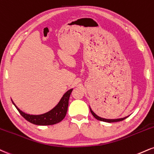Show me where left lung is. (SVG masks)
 I'll list each match as a JSON object with an SVG mask.
<instances>
[{
  "instance_id": "left-lung-1",
  "label": "left lung",
  "mask_w": 154,
  "mask_h": 154,
  "mask_svg": "<svg viewBox=\"0 0 154 154\" xmlns=\"http://www.w3.org/2000/svg\"><path fill=\"white\" fill-rule=\"evenodd\" d=\"M90 110L91 113L92 114V116L95 117L96 119L98 120H100V121H103V122H107V123H114V122H118V121H122V120H125V118H127L128 116H126V117H124V118H116V119H108V118H101L100 116H98L97 115H96L93 111L92 110L91 107H90Z\"/></svg>"
}]
</instances>
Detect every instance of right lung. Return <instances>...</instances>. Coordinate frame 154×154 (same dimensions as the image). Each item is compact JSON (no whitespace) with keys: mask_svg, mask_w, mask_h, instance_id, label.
<instances>
[{"mask_svg":"<svg viewBox=\"0 0 154 154\" xmlns=\"http://www.w3.org/2000/svg\"><path fill=\"white\" fill-rule=\"evenodd\" d=\"M73 89L66 91L65 93L63 95L62 98L57 105L54 107H53L51 110H50L45 113L40 115H32L28 114L23 111L20 110L18 107L15 105L14 101L12 100L13 104L16 107L18 112L26 120H28L30 123L35 124L38 125H54L59 123L60 121L64 119L66 114L67 111L68 105H69V99L71 95V92Z\"/></svg>","mask_w":154,"mask_h":154,"instance_id":"right-lung-1","label":"right lung"}]
</instances>
